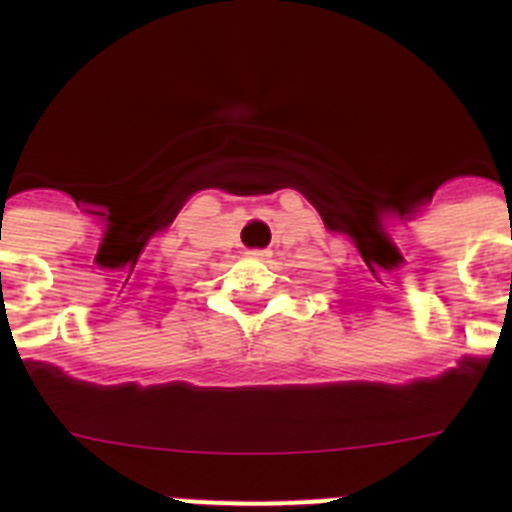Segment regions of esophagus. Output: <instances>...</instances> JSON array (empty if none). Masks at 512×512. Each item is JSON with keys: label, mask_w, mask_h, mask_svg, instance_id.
Instances as JSON below:
<instances>
[{"label": "esophagus", "mask_w": 512, "mask_h": 512, "mask_svg": "<svg viewBox=\"0 0 512 512\" xmlns=\"http://www.w3.org/2000/svg\"><path fill=\"white\" fill-rule=\"evenodd\" d=\"M248 256H251V259L264 261V259H269V251H264V248H253V251H248Z\"/></svg>", "instance_id": "34e87169"}]
</instances>
